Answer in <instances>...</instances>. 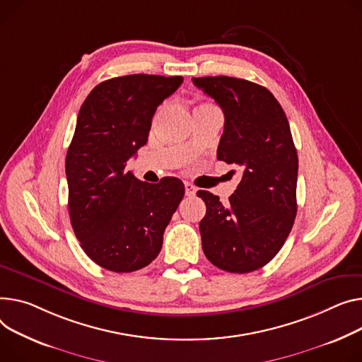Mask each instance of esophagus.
Returning a JSON list of instances; mask_svg holds the SVG:
<instances>
[{"label": "esophagus", "mask_w": 362, "mask_h": 362, "mask_svg": "<svg viewBox=\"0 0 362 362\" xmlns=\"http://www.w3.org/2000/svg\"><path fill=\"white\" fill-rule=\"evenodd\" d=\"M185 194H186V197H194L197 194V187L192 183L186 182L185 183Z\"/></svg>", "instance_id": "1"}]
</instances>
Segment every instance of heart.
Instances as JSON below:
<instances>
[{"label":"heart","instance_id":"heart-1","mask_svg":"<svg viewBox=\"0 0 362 362\" xmlns=\"http://www.w3.org/2000/svg\"><path fill=\"white\" fill-rule=\"evenodd\" d=\"M195 110H218L216 109L214 105H211V103H201V105H198L197 107H195Z\"/></svg>","mask_w":362,"mask_h":362}]
</instances>
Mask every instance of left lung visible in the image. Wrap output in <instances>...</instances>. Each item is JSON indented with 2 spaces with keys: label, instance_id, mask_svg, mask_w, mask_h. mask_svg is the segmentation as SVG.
Masks as SVG:
<instances>
[{
  "label": "left lung",
  "instance_id": "left-lung-1",
  "mask_svg": "<svg viewBox=\"0 0 362 362\" xmlns=\"http://www.w3.org/2000/svg\"><path fill=\"white\" fill-rule=\"evenodd\" d=\"M192 81L224 112L216 158L242 172L227 205L198 192L206 205L202 249L216 268L253 272L276 256L297 215L298 157L290 124L274 94L256 83L226 76Z\"/></svg>",
  "mask_w": 362,
  "mask_h": 362
}]
</instances>
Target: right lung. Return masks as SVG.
<instances>
[{
  "instance_id": "right-lung-1",
  "label": "right lung",
  "mask_w": 362,
  "mask_h": 362,
  "mask_svg": "<svg viewBox=\"0 0 362 362\" xmlns=\"http://www.w3.org/2000/svg\"><path fill=\"white\" fill-rule=\"evenodd\" d=\"M183 78L132 74L95 86L66 151L68 211L86 255L113 272H134L160 253L185 186L176 177L138 180L127 163L146 146L157 106Z\"/></svg>"
}]
</instances>
